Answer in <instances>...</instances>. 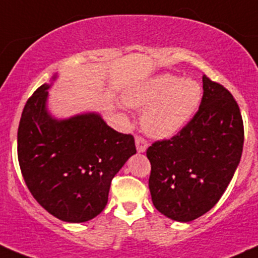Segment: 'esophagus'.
Wrapping results in <instances>:
<instances>
[{"mask_svg": "<svg viewBox=\"0 0 258 258\" xmlns=\"http://www.w3.org/2000/svg\"><path fill=\"white\" fill-rule=\"evenodd\" d=\"M135 142H136V148L139 152H145L146 148L148 147V142L146 141L142 136H136L135 139Z\"/></svg>", "mask_w": 258, "mask_h": 258, "instance_id": "esophagus-1", "label": "esophagus"}]
</instances>
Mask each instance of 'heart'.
<instances>
[{"mask_svg": "<svg viewBox=\"0 0 258 258\" xmlns=\"http://www.w3.org/2000/svg\"><path fill=\"white\" fill-rule=\"evenodd\" d=\"M202 97L197 81L162 75L128 95L131 106L146 108L142 127L148 135L165 139L177 134L196 112Z\"/></svg>", "mask_w": 258, "mask_h": 258, "instance_id": "heart-1", "label": "heart"}]
</instances>
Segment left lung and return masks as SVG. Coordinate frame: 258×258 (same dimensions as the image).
I'll list each match as a JSON object with an SVG mask.
<instances>
[{
  "instance_id": "1",
  "label": "left lung",
  "mask_w": 258,
  "mask_h": 258,
  "mask_svg": "<svg viewBox=\"0 0 258 258\" xmlns=\"http://www.w3.org/2000/svg\"><path fill=\"white\" fill-rule=\"evenodd\" d=\"M204 96L191 119L171 139L146 151L155 207L179 222L205 215L232 179L243 150V121L227 88L205 75Z\"/></svg>"
}]
</instances>
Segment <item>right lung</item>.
<instances>
[{
	"mask_svg": "<svg viewBox=\"0 0 258 258\" xmlns=\"http://www.w3.org/2000/svg\"><path fill=\"white\" fill-rule=\"evenodd\" d=\"M48 85L26 102L17 132L21 173L33 199L66 222H86L107 205L112 178L134 153L131 134L98 114L56 121L46 111Z\"/></svg>",
	"mask_w": 258,
	"mask_h": 258,
	"instance_id": "1",
	"label": "right lung"
}]
</instances>
